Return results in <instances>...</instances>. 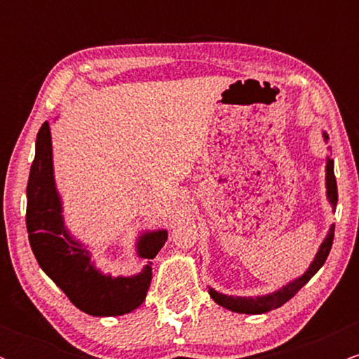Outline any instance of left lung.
Here are the masks:
<instances>
[{"instance_id":"8db88e82","label":"left lung","mask_w":359,"mask_h":359,"mask_svg":"<svg viewBox=\"0 0 359 359\" xmlns=\"http://www.w3.org/2000/svg\"><path fill=\"white\" fill-rule=\"evenodd\" d=\"M324 142H327L329 137L327 133H323ZM325 196H327V201L332 205V211L336 209L337 204V184H336V177H334V160L329 158L325 162ZM332 240H334V224H331L327 234H325L324 241L320 243L319 251L316 253L314 259L309 265V269L304 271V275H300L292 282H288L287 285L280 287L278 290L271 292V294L266 295H258V297H234V295H226L221 294V292L214 290V288H209V295L216 304H219L221 307L228 309V311L233 312H240V314H265V312L273 311V309H278L280 306L290 300L295 294L302 288L306 283L311 280L314 275L319 271L320 266L324 265L325 258H327L329 251H331L332 246Z\"/></svg>"}]
</instances>
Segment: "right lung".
Masks as SVG:
<instances>
[{
    "label": "right lung",
    "mask_w": 359,
    "mask_h": 359,
    "mask_svg": "<svg viewBox=\"0 0 359 359\" xmlns=\"http://www.w3.org/2000/svg\"><path fill=\"white\" fill-rule=\"evenodd\" d=\"M53 177L48 121L36 135L35 158L27 185V231L40 269L82 312L96 317L123 316L142 306L151 282V259L167 241V229L142 233L137 255L148 259L131 277H111L96 269L88 245L72 236Z\"/></svg>",
    "instance_id": "obj_1"
}]
</instances>
